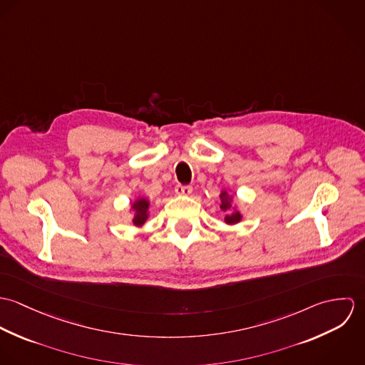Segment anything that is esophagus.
<instances>
[{
	"label": "esophagus",
	"instance_id": "obj_1",
	"mask_svg": "<svg viewBox=\"0 0 365 365\" xmlns=\"http://www.w3.org/2000/svg\"><path fill=\"white\" fill-rule=\"evenodd\" d=\"M192 192V187L191 185H181V184H178L177 187H175V194L177 195H190Z\"/></svg>",
	"mask_w": 365,
	"mask_h": 365
}]
</instances>
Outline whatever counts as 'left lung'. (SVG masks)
<instances>
[{
  "label": "left lung",
  "instance_id": "left-lung-1",
  "mask_svg": "<svg viewBox=\"0 0 365 365\" xmlns=\"http://www.w3.org/2000/svg\"><path fill=\"white\" fill-rule=\"evenodd\" d=\"M220 209L223 210V212H226V216H225V223H227V225H236V223H239L240 220H242V213L237 210V209H235L232 213H230V210H232V197L227 194V191H222L220 192Z\"/></svg>",
  "mask_w": 365,
  "mask_h": 365
}]
</instances>
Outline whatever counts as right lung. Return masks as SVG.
<instances>
[{
    "label": "right lung",
    "mask_w": 365,
    "mask_h": 365,
    "mask_svg": "<svg viewBox=\"0 0 365 365\" xmlns=\"http://www.w3.org/2000/svg\"><path fill=\"white\" fill-rule=\"evenodd\" d=\"M149 205H150V202L146 198H139V200H136L132 204V209L135 212L132 222H133L135 226L140 227L148 220V217H149Z\"/></svg>",
    "instance_id": "right-lung-1"
}]
</instances>
